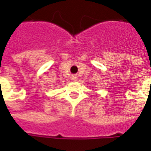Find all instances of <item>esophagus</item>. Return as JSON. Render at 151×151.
I'll use <instances>...</instances> for the list:
<instances>
[{
    "mask_svg": "<svg viewBox=\"0 0 151 151\" xmlns=\"http://www.w3.org/2000/svg\"><path fill=\"white\" fill-rule=\"evenodd\" d=\"M71 79H72L73 82H76V81H78V76L73 75L72 77H71Z\"/></svg>",
    "mask_w": 151,
    "mask_h": 151,
    "instance_id": "1",
    "label": "esophagus"
}]
</instances>
